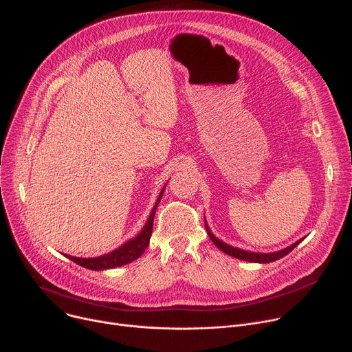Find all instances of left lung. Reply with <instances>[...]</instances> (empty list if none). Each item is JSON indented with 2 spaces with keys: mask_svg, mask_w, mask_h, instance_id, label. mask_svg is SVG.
Returning a JSON list of instances; mask_svg holds the SVG:
<instances>
[{
  "mask_svg": "<svg viewBox=\"0 0 352 352\" xmlns=\"http://www.w3.org/2000/svg\"><path fill=\"white\" fill-rule=\"evenodd\" d=\"M205 227H206V231H208V235L210 236V239L213 241V243L220 249L223 250L224 254L232 256V258H236V259H241V261H246V262H254V263H270V262H274V261H278L281 258H284L285 255H288L291 250L299 243L302 242L304 238L298 239L296 242H294L292 245L281 249V250H277V252H270V254H259V252H250V250H243V249H239V248H234L226 242H223L221 239H219L209 228L208 226V221L205 219Z\"/></svg>",
  "mask_w": 352,
  "mask_h": 352,
  "instance_id": "left-lung-1",
  "label": "left lung"
}]
</instances>
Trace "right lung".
Returning a JSON list of instances; mask_svg holds the SVG:
<instances>
[{
  "label": "right lung",
  "instance_id": "add662e5",
  "mask_svg": "<svg viewBox=\"0 0 352 352\" xmlns=\"http://www.w3.org/2000/svg\"><path fill=\"white\" fill-rule=\"evenodd\" d=\"M166 185L162 189L156 205L153 206L152 212H150L143 228L139 231L138 235H135L133 238H131L129 241H126L125 243H122L120 248L114 249L113 252H109L106 255L97 256V258H76V256H71V255H65L68 259H71L72 262H75L76 265L86 267L89 270H107V269H114V267H120L124 265H128L133 261H136L139 256H142V254L144 252V249L148 246V241L150 236H152V230H153V220H155V213L156 209L160 204L162 196L164 193Z\"/></svg>",
  "mask_w": 352,
  "mask_h": 352
}]
</instances>
